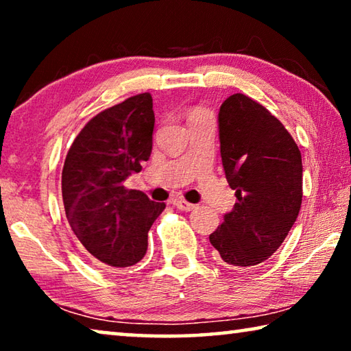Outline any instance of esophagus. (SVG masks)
<instances>
[{
	"label": "esophagus",
	"instance_id": "esophagus-1",
	"mask_svg": "<svg viewBox=\"0 0 351 351\" xmlns=\"http://www.w3.org/2000/svg\"><path fill=\"white\" fill-rule=\"evenodd\" d=\"M173 204L178 207V209H180V210H184V212H189V210L195 209V204L189 203V201L182 199V198H176V199H173Z\"/></svg>",
	"mask_w": 351,
	"mask_h": 351
}]
</instances>
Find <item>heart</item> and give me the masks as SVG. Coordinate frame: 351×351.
<instances>
[{
    "instance_id": "1",
    "label": "heart",
    "mask_w": 351,
    "mask_h": 351,
    "mask_svg": "<svg viewBox=\"0 0 351 351\" xmlns=\"http://www.w3.org/2000/svg\"><path fill=\"white\" fill-rule=\"evenodd\" d=\"M206 114H209V112H207L206 110H201V108H195L193 111H190V114H189V119H192V117H198V116H206Z\"/></svg>"
}]
</instances>
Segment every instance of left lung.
Wrapping results in <instances>:
<instances>
[{
    "mask_svg": "<svg viewBox=\"0 0 351 351\" xmlns=\"http://www.w3.org/2000/svg\"><path fill=\"white\" fill-rule=\"evenodd\" d=\"M219 152L232 212L209 240L226 265L251 268L282 246L302 204V154L276 116L245 94L219 106Z\"/></svg>",
    "mask_w": 351,
    "mask_h": 351,
    "instance_id": "left-lung-1",
    "label": "left lung"
}]
</instances>
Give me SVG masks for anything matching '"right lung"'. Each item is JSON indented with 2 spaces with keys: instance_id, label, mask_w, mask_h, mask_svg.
<instances>
[{
  "instance_id": "add662e5",
  "label": "right lung",
  "mask_w": 351,
  "mask_h": 351,
  "mask_svg": "<svg viewBox=\"0 0 351 351\" xmlns=\"http://www.w3.org/2000/svg\"><path fill=\"white\" fill-rule=\"evenodd\" d=\"M153 128V99L138 94L94 116L64 159L68 223L83 247L111 268H128L144 258L148 230L165 209L164 203L123 186L150 158Z\"/></svg>"
}]
</instances>
